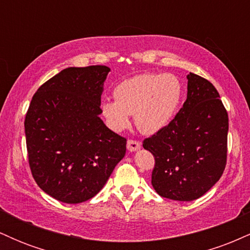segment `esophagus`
<instances>
[{"mask_svg": "<svg viewBox=\"0 0 250 250\" xmlns=\"http://www.w3.org/2000/svg\"><path fill=\"white\" fill-rule=\"evenodd\" d=\"M127 148L129 151H136L141 148V143L139 141H134V140H129L127 142Z\"/></svg>", "mask_w": 250, "mask_h": 250, "instance_id": "34e87169", "label": "esophagus"}]
</instances>
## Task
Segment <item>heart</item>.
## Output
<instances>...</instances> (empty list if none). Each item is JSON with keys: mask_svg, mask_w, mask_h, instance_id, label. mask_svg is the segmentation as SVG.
<instances>
[{"mask_svg": "<svg viewBox=\"0 0 250 250\" xmlns=\"http://www.w3.org/2000/svg\"><path fill=\"white\" fill-rule=\"evenodd\" d=\"M114 96V101L101 103V114L111 130H125L134 115L136 127L153 135L173 121L182 101L183 85L173 74H140L117 84Z\"/></svg>", "mask_w": 250, "mask_h": 250, "instance_id": "b5f03b06", "label": "heart"}]
</instances>
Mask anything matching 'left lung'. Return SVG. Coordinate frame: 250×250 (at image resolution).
Listing matches in <instances>:
<instances>
[{
  "label": "left lung",
  "instance_id": "8db88e82",
  "mask_svg": "<svg viewBox=\"0 0 250 250\" xmlns=\"http://www.w3.org/2000/svg\"><path fill=\"white\" fill-rule=\"evenodd\" d=\"M187 100L165 129L143 141L155 157L151 185L160 196L193 201L205 195L226 167L228 114L216 88L187 75Z\"/></svg>",
  "mask_w": 250,
  "mask_h": 250
}]
</instances>
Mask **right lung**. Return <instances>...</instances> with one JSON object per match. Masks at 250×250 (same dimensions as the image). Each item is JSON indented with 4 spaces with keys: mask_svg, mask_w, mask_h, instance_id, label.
Returning <instances> with one entry per match:
<instances>
[{
    "mask_svg": "<svg viewBox=\"0 0 250 250\" xmlns=\"http://www.w3.org/2000/svg\"><path fill=\"white\" fill-rule=\"evenodd\" d=\"M109 71L105 65L65 68L37 89L25 115L31 173L61 202L95 196L125 155L127 140L100 117Z\"/></svg>",
    "mask_w": 250,
    "mask_h": 250,
    "instance_id": "1",
    "label": "right lung"
}]
</instances>
